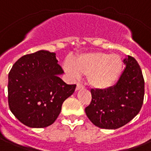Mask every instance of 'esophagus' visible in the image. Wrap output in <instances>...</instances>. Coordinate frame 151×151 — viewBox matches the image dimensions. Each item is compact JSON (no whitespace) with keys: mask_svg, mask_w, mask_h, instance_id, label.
<instances>
[{"mask_svg":"<svg viewBox=\"0 0 151 151\" xmlns=\"http://www.w3.org/2000/svg\"><path fill=\"white\" fill-rule=\"evenodd\" d=\"M84 87L81 84H77V88H76V91H78V90H81V89H83Z\"/></svg>","mask_w":151,"mask_h":151,"instance_id":"esophagus-1","label":"esophagus"}]
</instances>
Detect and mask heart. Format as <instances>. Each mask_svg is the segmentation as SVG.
<instances>
[{
  "label": "heart",
  "mask_w": 151,
  "mask_h": 151,
  "mask_svg": "<svg viewBox=\"0 0 151 151\" xmlns=\"http://www.w3.org/2000/svg\"><path fill=\"white\" fill-rule=\"evenodd\" d=\"M123 63L118 54L102 52L81 54L74 61L67 59L63 63L65 72L73 79L88 75V84L96 89L104 90L116 84L122 73Z\"/></svg>",
  "instance_id": "obj_1"
}]
</instances>
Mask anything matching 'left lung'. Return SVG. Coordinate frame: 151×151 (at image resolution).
<instances>
[{
    "label": "left lung",
    "mask_w": 151,
    "mask_h": 151,
    "mask_svg": "<svg viewBox=\"0 0 151 151\" xmlns=\"http://www.w3.org/2000/svg\"><path fill=\"white\" fill-rule=\"evenodd\" d=\"M126 67L114 86L107 89H91V102L85 113L96 127L116 129L130 122L143 105L144 81L140 67L130 56L123 60Z\"/></svg>",
    "instance_id": "8db88e82"
}]
</instances>
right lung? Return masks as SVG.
Segmentation results:
<instances>
[{
  "mask_svg": "<svg viewBox=\"0 0 151 151\" xmlns=\"http://www.w3.org/2000/svg\"><path fill=\"white\" fill-rule=\"evenodd\" d=\"M63 73L56 53L47 50L16 61L8 74V104L22 123L44 128L55 122L62 104L76 88V84H66L60 78Z\"/></svg>",
  "mask_w": 151,
  "mask_h": 151,
  "instance_id": "1",
  "label": "right lung"
}]
</instances>
